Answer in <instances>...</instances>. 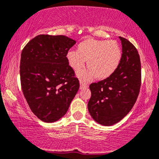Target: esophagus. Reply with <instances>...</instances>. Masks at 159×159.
Wrapping results in <instances>:
<instances>
[{
	"instance_id": "esophagus-1",
	"label": "esophagus",
	"mask_w": 159,
	"mask_h": 159,
	"mask_svg": "<svg viewBox=\"0 0 159 159\" xmlns=\"http://www.w3.org/2000/svg\"><path fill=\"white\" fill-rule=\"evenodd\" d=\"M88 84H85V83H83L82 81H80V89H86L88 88Z\"/></svg>"
}]
</instances>
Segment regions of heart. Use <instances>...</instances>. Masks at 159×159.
Here are the masks:
<instances>
[{"label": "heart", "instance_id": "1", "mask_svg": "<svg viewBox=\"0 0 159 159\" xmlns=\"http://www.w3.org/2000/svg\"><path fill=\"white\" fill-rule=\"evenodd\" d=\"M122 52L115 40H98L87 39L78 45L77 52L71 50L67 54V58L71 68L75 71L81 70L85 65L87 70L77 74L83 82H89L95 76L98 80L110 77L115 72L120 63Z\"/></svg>", "mask_w": 159, "mask_h": 159}]
</instances>
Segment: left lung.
I'll return each mask as SVG.
<instances>
[{"label":"left lung","mask_w":159,"mask_h":159,"mask_svg":"<svg viewBox=\"0 0 159 159\" xmlns=\"http://www.w3.org/2000/svg\"><path fill=\"white\" fill-rule=\"evenodd\" d=\"M122 54L110 77L89 85L92 96L88 110L95 122L110 126L125 116L136 102L141 85V65L135 46L119 37Z\"/></svg>","instance_id":"obj_1"}]
</instances>
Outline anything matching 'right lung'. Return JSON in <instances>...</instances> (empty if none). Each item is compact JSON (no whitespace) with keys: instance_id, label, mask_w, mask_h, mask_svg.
I'll list each match as a JSON object with an SVG mask.
<instances>
[{"instance_id":"obj_1","label":"right lung","mask_w":159,"mask_h":159,"mask_svg":"<svg viewBox=\"0 0 159 159\" xmlns=\"http://www.w3.org/2000/svg\"><path fill=\"white\" fill-rule=\"evenodd\" d=\"M76 43L64 35L40 34L22 49V92L31 111L43 122H54L63 117L79 90V80L67 58Z\"/></svg>"}]
</instances>
